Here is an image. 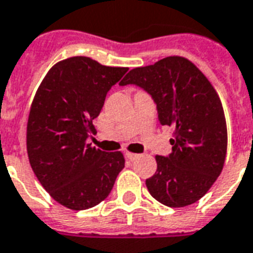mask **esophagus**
Listing matches in <instances>:
<instances>
[{"label":"esophagus","mask_w":253,"mask_h":253,"mask_svg":"<svg viewBox=\"0 0 253 253\" xmlns=\"http://www.w3.org/2000/svg\"><path fill=\"white\" fill-rule=\"evenodd\" d=\"M138 157H139V155L134 154V153H128V151H127V153H126V158H127V160L134 161V160H136Z\"/></svg>","instance_id":"obj_1"}]
</instances>
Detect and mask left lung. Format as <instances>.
Returning <instances> with one entry per match:
<instances>
[{
  "mask_svg": "<svg viewBox=\"0 0 253 253\" xmlns=\"http://www.w3.org/2000/svg\"><path fill=\"white\" fill-rule=\"evenodd\" d=\"M150 93L164 126L174 127L171 154L157 155V171L146 179L153 197L170 208L194 204L224 168L228 145L221 100L207 76L181 56L131 69L121 85Z\"/></svg>",
  "mask_w": 253,
  "mask_h": 253,
  "instance_id": "1",
  "label": "left lung"
}]
</instances>
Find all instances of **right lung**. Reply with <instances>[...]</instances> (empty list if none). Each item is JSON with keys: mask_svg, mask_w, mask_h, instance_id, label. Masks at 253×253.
<instances>
[{"mask_svg": "<svg viewBox=\"0 0 253 253\" xmlns=\"http://www.w3.org/2000/svg\"><path fill=\"white\" fill-rule=\"evenodd\" d=\"M127 69L74 56L48 71L33 98L27 125L32 170L50 197L68 209L102 203L125 168L121 151H102L87 138L96 131L92 121L106 95Z\"/></svg>", "mask_w": 253, "mask_h": 253, "instance_id": "add662e5", "label": "right lung"}]
</instances>
